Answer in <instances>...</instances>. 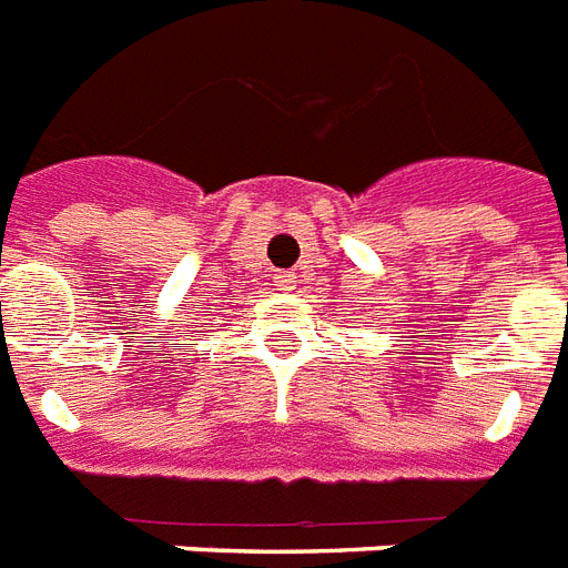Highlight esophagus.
Here are the masks:
<instances>
[{
	"instance_id": "obj_1",
	"label": "esophagus",
	"mask_w": 568,
	"mask_h": 568,
	"mask_svg": "<svg viewBox=\"0 0 568 568\" xmlns=\"http://www.w3.org/2000/svg\"><path fill=\"white\" fill-rule=\"evenodd\" d=\"M274 283H276V288H280V292H292L294 283H297V276H294L292 271H276Z\"/></svg>"
}]
</instances>
